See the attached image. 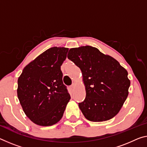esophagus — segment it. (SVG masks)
I'll return each mask as SVG.
<instances>
[{
    "mask_svg": "<svg viewBox=\"0 0 147 147\" xmlns=\"http://www.w3.org/2000/svg\"><path fill=\"white\" fill-rule=\"evenodd\" d=\"M75 86H76V85L74 84H73L71 86V89L72 90H73L74 89V88H75Z\"/></svg>",
    "mask_w": 147,
    "mask_h": 147,
    "instance_id": "esophagus-1",
    "label": "esophagus"
}]
</instances>
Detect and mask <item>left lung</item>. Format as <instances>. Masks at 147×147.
<instances>
[{"label": "left lung", "instance_id": "obj_1", "mask_svg": "<svg viewBox=\"0 0 147 147\" xmlns=\"http://www.w3.org/2000/svg\"><path fill=\"white\" fill-rule=\"evenodd\" d=\"M67 57L82 72L86 95L78 106L85 118L103 122L115 117L129 94L126 69L115 58L90 46L70 49Z\"/></svg>", "mask_w": 147, "mask_h": 147}]
</instances>
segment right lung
Here are the masks:
<instances>
[{"label":"right lung","instance_id":"right-lung-1","mask_svg":"<svg viewBox=\"0 0 147 147\" xmlns=\"http://www.w3.org/2000/svg\"><path fill=\"white\" fill-rule=\"evenodd\" d=\"M68 51L64 47L48 49L26 65L18 78L20 103L36 125L50 126L57 123L71 99L61 71Z\"/></svg>","mask_w":147,"mask_h":147}]
</instances>
